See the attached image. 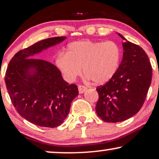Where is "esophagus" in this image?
Wrapping results in <instances>:
<instances>
[{
    "mask_svg": "<svg viewBox=\"0 0 159 159\" xmlns=\"http://www.w3.org/2000/svg\"><path fill=\"white\" fill-rule=\"evenodd\" d=\"M86 87L84 85H79L78 86V91H79L80 93H83L84 92L86 91Z\"/></svg>",
    "mask_w": 159,
    "mask_h": 159,
    "instance_id": "esophagus-1",
    "label": "esophagus"
}]
</instances>
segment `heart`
Here are the masks:
<instances>
[{
  "label": "heart",
  "instance_id": "b5f03b06",
  "mask_svg": "<svg viewBox=\"0 0 159 159\" xmlns=\"http://www.w3.org/2000/svg\"><path fill=\"white\" fill-rule=\"evenodd\" d=\"M121 52L113 41H75L68 45L67 52L57 55L56 65L64 77L72 82L81 74L95 85L107 83L118 70Z\"/></svg>",
  "mask_w": 159,
  "mask_h": 159
}]
</instances>
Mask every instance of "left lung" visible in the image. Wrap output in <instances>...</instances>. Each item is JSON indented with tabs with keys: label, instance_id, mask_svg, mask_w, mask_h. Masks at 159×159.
<instances>
[{
	"label": "left lung",
	"instance_id": "obj_1",
	"mask_svg": "<svg viewBox=\"0 0 159 159\" xmlns=\"http://www.w3.org/2000/svg\"><path fill=\"white\" fill-rule=\"evenodd\" d=\"M123 58L115 75L97 88L96 112L107 122L128 119L142 108L152 81V66L145 52L122 35Z\"/></svg>",
	"mask_w": 159,
	"mask_h": 159
}]
</instances>
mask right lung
Segmentation results:
<instances>
[{"label":"right lung","instance_id":"add662e5","mask_svg":"<svg viewBox=\"0 0 159 159\" xmlns=\"http://www.w3.org/2000/svg\"><path fill=\"white\" fill-rule=\"evenodd\" d=\"M65 39H45L19 51L6 71V85L14 107L23 118L38 126H60L69 113L71 102L79 94L77 86L68 85L54 65L32 58Z\"/></svg>","mask_w":159,"mask_h":159}]
</instances>
